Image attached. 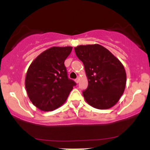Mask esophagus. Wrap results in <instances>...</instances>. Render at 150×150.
Here are the masks:
<instances>
[{"label":"esophagus","instance_id":"1","mask_svg":"<svg viewBox=\"0 0 150 150\" xmlns=\"http://www.w3.org/2000/svg\"><path fill=\"white\" fill-rule=\"evenodd\" d=\"M75 82H76V83H79V81H80V78H77L76 79H75Z\"/></svg>","mask_w":150,"mask_h":150}]
</instances>
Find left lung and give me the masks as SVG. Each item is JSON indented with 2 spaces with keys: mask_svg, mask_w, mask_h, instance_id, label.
Masks as SVG:
<instances>
[{
  "mask_svg": "<svg viewBox=\"0 0 150 150\" xmlns=\"http://www.w3.org/2000/svg\"><path fill=\"white\" fill-rule=\"evenodd\" d=\"M77 57L83 62L88 78V88L83 91L85 99L99 110L111 108L125 91L126 73L120 60L99 44L75 47Z\"/></svg>",
  "mask_w": 150,
  "mask_h": 150,
  "instance_id": "left-lung-1",
  "label": "left lung"
}]
</instances>
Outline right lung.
I'll use <instances>...</instances> for the list:
<instances>
[{"instance_id": "right-lung-1", "label": "right lung", "mask_w": 150, "mask_h": 150, "mask_svg": "<svg viewBox=\"0 0 150 150\" xmlns=\"http://www.w3.org/2000/svg\"><path fill=\"white\" fill-rule=\"evenodd\" d=\"M72 47L54 46L31 63L25 78V87L32 103L42 111H52L66 102L76 83L67 77L64 61Z\"/></svg>"}]
</instances>
